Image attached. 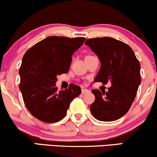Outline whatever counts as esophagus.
<instances>
[{"instance_id":"obj_1","label":"esophagus","mask_w":157,"mask_h":157,"mask_svg":"<svg viewBox=\"0 0 157 157\" xmlns=\"http://www.w3.org/2000/svg\"><path fill=\"white\" fill-rule=\"evenodd\" d=\"M90 93V90H88V89H85V88H82V94H87V93Z\"/></svg>"}]
</instances>
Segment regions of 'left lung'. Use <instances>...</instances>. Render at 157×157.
Returning a JSON list of instances; mask_svg holds the SVG:
<instances>
[{
    "label": "left lung",
    "instance_id": "left-lung-1",
    "mask_svg": "<svg viewBox=\"0 0 157 157\" xmlns=\"http://www.w3.org/2000/svg\"><path fill=\"white\" fill-rule=\"evenodd\" d=\"M85 44L98 56L101 63L95 82L112 83L107 92L91 90L96 98L90 112L98 120H118L130 109L141 82L139 61L128 44L112 37L87 39Z\"/></svg>",
    "mask_w": 157,
    "mask_h": 157
}]
</instances>
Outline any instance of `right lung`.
<instances>
[{
	"label": "right lung",
	"mask_w": 157,
	"mask_h": 157,
	"mask_svg": "<svg viewBox=\"0 0 157 157\" xmlns=\"http://www.w3.org/2000/svg\"><path fill=\"white\" fill-rule=\"evenodd\" d=\"M85 37L50 36L37 43L24 55L20 69V89L25 104L37 120L57 122L66 116L72 100L81 93L71 84L58 90L57 76L68 72L72 56L83 44Z\"/></svg>",
	"instance_id": "1"
}]
</instances>
